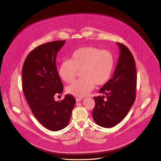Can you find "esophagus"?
I'll use <instances>...</instances> for the list:
<instances>
[{
  "label": "esophagus",
  "instance_id": "esophagus-1",
  "mask_svg": "<svg viewBox=\"0 0 161 161\" xmlns=\"http://www.w3.org/2000/svg\"><path fill=\"white\" fill-rule=\"evenodd\" d=\"M75 100H76V102H79L82 100V98H76Z\"/></svg>",
  "mask_w": 161,
  "mask_h": 161
}]
</instances>
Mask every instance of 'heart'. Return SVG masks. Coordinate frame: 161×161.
Listing matches in <instances>:
<instances>
[{
  "label": "heart",
  "instance_id": "1",
  "mask_svg": "<svg viewBox=\"0 0 161 161\" xmlns=\"http://www.w3.org/2000/svg\"><path fill=\"white\" fill-rule=\"evenodd\" d=\"M115 60L108 50L92 46H84L75 50L69 59L59 65L58 73L67 83L75 80L79 71L82 79L76 80L67 87V92L77 97H84L97 86L105 84L110 79Z\"/></svg>",
  "mask_w": 161,
  "mask_h": 161
}]
</instances>
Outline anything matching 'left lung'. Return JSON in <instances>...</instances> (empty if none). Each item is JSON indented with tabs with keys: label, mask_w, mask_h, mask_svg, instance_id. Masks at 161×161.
I'll list each match as a JSON object with an SVG mask.
<instances>
[{
	"label": "left lung",
	"mask_w": 161,
	"mask_h": 161,
	"mask_svg": "<svg viewBox=\"0 0 161 161\" xmlns=\"http://www.w3.org/2000/svg\"><path fill=\"white\" fill-rule=\"evenodd\" d=\"M114 77L100 89L106 95L94 97L92 112L94 121L104 128H112L119 123L129 112L136 100L137 75L135 59L130 50L122 43Z\"/></svg>",
	"instance_id": "8db88e82"
}]
</instances>
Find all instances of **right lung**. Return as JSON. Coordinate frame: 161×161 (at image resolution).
Masks as SVG:
<instances>
[{"instance_id": "1", "label": "right lung", "mask_w": 161, "mask_h": 161, "mask_svg": "<svg viewBox=\"0 0 161 161\" xmlns=\"http://www.w3.org/2000/svg\"><path fill=\"white\" fill-rule=\"evenodd\" d=\"M65 42L54 41L36 47L26 56L22 68V89L26 101L37 120L53 131L68 126L75 103L70 94L60 102L54 100L55 94L63 92L56 58Z\"/></svg>"}]
</instances>
